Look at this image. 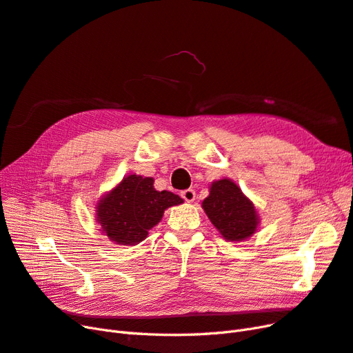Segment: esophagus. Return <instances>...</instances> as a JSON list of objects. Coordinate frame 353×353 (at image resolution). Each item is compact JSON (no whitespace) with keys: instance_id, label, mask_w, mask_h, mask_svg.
Masks as SVG:
<instances>
[{"instance_id":"esophagus-1","label":"esophagus","mask_w":353,"mask_h":353,"mask_svg":"<svg viewBox=\"0 0 353 353\" xmlns=\"http://www.w3.org/2000/svg\"><path fill=\"white\" fill-rule=\"evenodd\" d=\"M181 197H183L187 203L194 201V199H196V191H194V190H191V188L184 190L183 193H181Z\"/></svg>"}]
</instances>
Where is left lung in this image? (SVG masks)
<instances>
[{
    "label": "left lung",
    "mask_w": 353,
    "mask_h": 353,
    "mask_svg": "<svg viewBox=\"0 0 353 353\" xmlns=\"http://www.w3.org/2000/svg\"><path fill=\"white\" fill-rule=\"evenodd\" d=\"M203 209L228 241L250 237L259 222L252 201L231 179H221L212 184L209 197L203 201Z\"/></svg>",
    "instance_id": "1"
}]
</instances>
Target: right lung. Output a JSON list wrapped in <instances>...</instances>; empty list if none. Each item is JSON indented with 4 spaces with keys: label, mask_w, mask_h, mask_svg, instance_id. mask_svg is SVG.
<instances>
[{
    "label": "right lung",
    "mask_w": 353,
    "mask_h": 353,
    "mask_svg": "<svg viewBox=\"0 0 353 353\" xmlns=\"http://www.w3.org/2000/svg\"><path fill=\"white\" fill-rule=\"evenodd\" d=\"M183 199L170 191H157L153 178L130 175L99 203L97 221L112 241L132 245L143 241L163 216L165 209Z\"/></svg>",
    "instance_id": "right-lung-1"
}]
</instances>
